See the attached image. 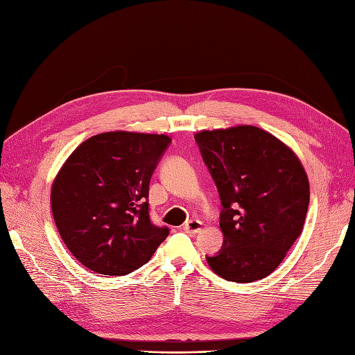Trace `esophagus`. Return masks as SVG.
Wrapping results in <instances>:
<instances>
[{
	"instance_id": "obj_1",
	"label": "esophagus",
	"mask_w": 355,
	"mask_h": 355,
	"mask_svg": "<svg viewBox=\"0 0 355 355\" xmlns=\"http://www.w3.org/2000/svg\"><path fill=\"white\" fill-rule=\"evenodd\" d=\"M201 227H203V224H201V221H198V219H189V221L185 223L184 225V230L187 233H198Z\"/></svg>"
}]
</instances>
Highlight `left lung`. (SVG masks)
<instances>
[{
    "label": "left lung",
    "mask_w": 355,
    "mask_h": 355,
    "mask_svg": "<svg viewBox=\"0 0 355 355\" xmlns=\"http://www.w3.org/2000/svg\"><path fill=\"white\" fill-rule=\"evenodd\" d=\"M194 137L223 206V248L207 263L227 281L263 279L302 234L309 206L302 162L279 139L252 125Z\"/></svg>",
    "instance_id": "8db88e82"
}]
</instances>
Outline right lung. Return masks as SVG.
Segmentation results:
<instances>
[{
  "instance_id": "1",
  "label": "right lung",
  "mask_w": 355,
  "mask_h": 355,
  "mask_svg": "<svg viewBox=\"0 0 355 355\" xmlns=\"http://www.w3.org/2000/svg\"><path fill=\"white\" fill-rule=\"evenodd\" d=\"M170 143L164 134L103 132L65 161L52 187V214L65 246L89 270L128 275L166 241L170 230L152 224L148 197Z\"/></svg>"
}]
</instances>
